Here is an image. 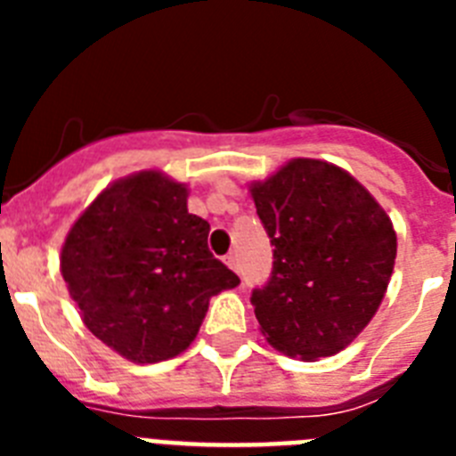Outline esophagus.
Instances as JSON below:
<instances>
[{
  "mask_svg": "<svg viewBox=\"0 0 456 456\" xmlns=\"http://www.w3.org/2000/svg\"><path fill=\"white\" fill-rule=\"evenodd\" d=\"M225 265H228V267H231L232 272L240 273V265H237V257L232 256V253H231V256H225Z\"/></svg>",
  "mask_w": 456,
  "mask_h": 456,
  "instance_id": "34e87169",
  "label": "esophagus"
}]
</instances>
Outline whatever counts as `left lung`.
I'll use <instances>...</instances> for the list:
<instances>
[{"mask_svg":"<svg viewBox=\"0 0 456 456\" xmlns=\"http://www.w3.org/2000/svg\"><path fill=\"white\" fill-rule=\"evenodd\" d=\"M251 193L273 247L269 281L251 292L257 324L278 352L333 356L384 299L397 256L388 215L320 159H294Z\"/></svg>","mask_w":456,"mask_h":456,"instance_id":"8db88e82","label":"left lung"}]
</instances>
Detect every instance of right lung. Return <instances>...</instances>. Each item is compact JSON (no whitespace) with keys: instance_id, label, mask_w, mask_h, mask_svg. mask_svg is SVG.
Returning a JSON list of instances; mask_svg holds the SVG:
<instances>
[{"instance_id":"obj_1","label":"right lung","mask_w":456,"mask_h":456,"mask_svg":"<svg viewBox=\"0 0 456 456\" xmlns=\"http://www.w3.org/2000/svg\"><path fill=\"white\" fill-rule=\"evenodd\" d=\"M187 187L157 171L118 180L75 221L61 251L68 292L95 338L134 363L191 345L209 299L240 285L208 248Z\"/></svg>"}]
</instances>
